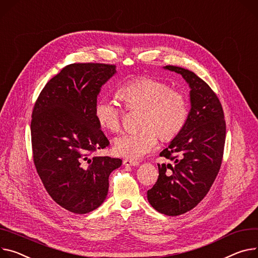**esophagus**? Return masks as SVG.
I'll return each instance as SVG.
<instances>
[{"mask_svg":"<svg viewBox=\"0 0 258 258\" xmlns=\"http://www.w3.org/2000/svg\"><path fill=\"white\" fill-rule=\"evenodd\" d=\"M123 164L126 165V166H137L138 164H140V162L138 161H135V160H129V159H125L123 161Z\"/></svg>","mask_w":258,"mask_h":258,"instance_id":"obj_1","label":"esophagus"}]
</instances>
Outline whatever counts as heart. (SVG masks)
Wrapping results in <instances>:
<instances>
[{
    "label": "heart",
    "mask_w": 258,
    "mask_h": 258,
    "mask_svg": "<svg viewBox=\"0 0 258 258\" xmlns=\"http://www.w3.org/2000/svg\"><path fill=\"white\" fill-rule=\"evenodd\" d=\"M117 95L129 109L142 108L138 117L140 130L117 136L114 152L129 160H137L155 150L158 136L169 142L179 135L188 120L186 98L171 90L165 83L142 77L121 85ZM96 120L102 128L117 132L122 126V109L110 98L98 99L95 104Z\"/></svg>",
    "instance_id": "obj_1"
}]
</instances>
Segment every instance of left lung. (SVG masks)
Segmentation results:
<instances>
[{
	"label": "left lung",
	"mask_w": 258,
	"mask_h": 258,
	"mask_svg": "<svg viewBox=\"0 0 258 258\" xmlns=\"http://www.w3.org/2000/svg\"><path fill=\"white\" fill-rule=\"evenodd\" d=\"M163 68L183 76L191 108L183 130L160 153L173 164H158L148 201L159 213L177 216L195 208L212 187L222 163L226 126L219 99L206 82L181 67Z\"/></svg>",
	"instance_id": "obj_1"
}]
</instances>
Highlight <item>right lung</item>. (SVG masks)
I'll return each instance as SVG.
<instances>
[{
	"label": "right lung",
	"mask_w": 258,
	"mask_h": 258,
	"mask_svg": "<svg viewBox=\"0 0 258 258\" xmlns=\"http://www.w3.org/2000/svg\"><path fill=\"white\" fill-rule=\"evenodd\" d=\"M114 65L70 64L45 85L35 103L31 136L37 172L52 200L74 214L100 207L118 158L90 155L109 142L96 120L95 104Z\"/></svg>",
	"instance_id": "1"
}]
</instances>
